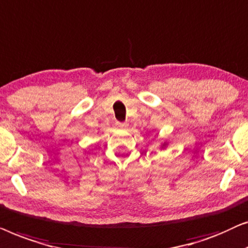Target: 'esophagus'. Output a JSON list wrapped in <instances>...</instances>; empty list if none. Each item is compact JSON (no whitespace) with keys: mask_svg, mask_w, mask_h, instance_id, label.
<instances>
[{"mask_svg":"<svg viewBox=\"0 0 248 248\" xmlns=\"http://www.w3.org/2000/svg\"><path fill=\"white\" fill-rule=\"evenodd\" d=\"M127 126H128V124H124V122H117V127L118 128H122V129H124V128H127Z\"/></svg>","mask_w":248,"mask_h":248,"instance_id":"1","label":"esophagus"}]
</instances>
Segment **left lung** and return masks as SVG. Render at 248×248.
<instances>
[{
	"label": "left lung",
	"instance_id": "obj_1",
	"mask_svg": "<svg viewBox=\"0 0 248 248\" xmlns=\"http://www.w3.org/2000/svg\"><path fill=\"white\" fill-rule=\"evenodd\" d=\"M167 146H168L167 141H164V143H162V145H161V147H162V148H166Z\"/></svg>",
	"mask_w": 248,
	"mask_h": 248
}]
</instances>
